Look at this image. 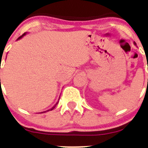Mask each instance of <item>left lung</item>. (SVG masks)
Wrapping results in <instances>:
<instances>
[{
	"label": "left lung",
	"instance_id": "1",
	"mask_svg": "<svg viewBox=\"0 0 148 148\" xmlns=\"http://www.w3.org/2000/svg\"><path fill=\"white\" fill-rule=\"evenodd\" d=\"M134 44H135V46H137V44H136V43H135V42H134Z\"/></svg>",
	"mask_w": 148,
	"mask_h": 148
}]
</instances>
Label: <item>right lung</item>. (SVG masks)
<instances>
[{
    "label": "right lung",
    "mask_w": 148,
    "mask_h": 148,
    "mask_svg": "<svg viewBox=\"0 0 148 148\" xmlns=\"http://www.w3.org/2000/svg\"><path fill=\"white\" fill-rule=\"evenodd\" d=\"M26 34H27V33H24V34H23V35H22V36H20V37H19V38H18V39H17V40H20V39H21V38H23V36H26ZM0 82H1V79H0ZM59 99H60V97H59ZM59 100H58V102H56V104H54V105H53V107H51V109H49V110H46V111H45V112H41V113H44V112H49V111H51V110H53V109H54V108H55V107H56V104H58V103H59Z\"/></svg>",
    "instance_id": "obj_1"
}]
</instances>
